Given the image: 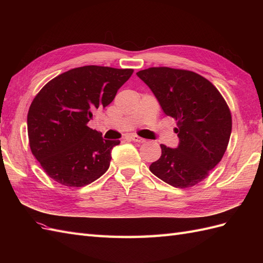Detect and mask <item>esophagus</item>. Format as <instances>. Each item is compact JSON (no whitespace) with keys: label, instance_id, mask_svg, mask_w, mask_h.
<instances>
[{"label":"esophagus","instance_id":"1","mask_svg":"<svg viewBox=\"0 0 263 263\" xmlns=\"http://www.w3.org/2000/svg\"><path fill=\"white\" fill-rule=\"evenodd\" d=\"M129 138H130L133 141H136V142H145V141H146V139L137 136V135H130Z\"/></svg>","mask_w":263,"mask_h":263}]
</instances>
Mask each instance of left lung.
Returning <instances> with one entry per match:
<instances>
[{
  "instance_id": "8db88e82",
  "label": "left lung",
  "mask_w": 263,
  "mask_h": 263,
  "mask_svg": "<svg viewBox=\"0 0 263 263\" xmlns=\"http://www.w3.org/2000/svg\"><path fill=\"white\" fill-rule=\"evenodd\" d=\"M137 76L178 126V147L161 145V157L150 164V171L174 187L197 184L219 163L228 145L232 115L225 100L209 80L192 71L160 67Z\"/></svg>"
}]
</instances>
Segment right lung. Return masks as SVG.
<instances>
[{"mask_svg": "<svg viewBox=\"0 0 263 263\" xmlns=\"http://www.w3.org/2000/svg\"><path fill=\"white\" fill-rule=\"evenodd\" d=\"M133 69L84 66L52 79L31 102L27 115L30 150L55 182L81 187L104 174L119 140L103 139L87 127L106 107Z\"/></svg>", "mask_w": 263, "mask_h": 263, "instance_id": "right-lung-1", "label": "right lung"}]
</instances>
